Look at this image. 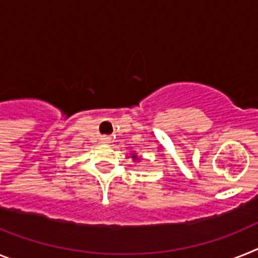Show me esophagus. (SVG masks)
I'll return each instance as SVG.
<instances>
[{
	"instance_id": "esophagus-1",
	"label": "esophagus",
	"mask_w": 258,
	"mask_h": 258,
	"mask_svg": "<svg viewBox=\"0 0 258 258\" xmlns=\"http://www.w3.org/2000/svg\"><path fill=\"white\" fill-rule=\"evenodd\" d=\"M111 142V139L109 136H102L101 138V143L102 144H109Z\"/></svg>"
}]
</instances>
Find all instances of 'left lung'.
Instances as JSON below:
<instances>
[{
	"instance_id": "obj_1",
	"label": "left lung",
	"mask_w": 258,
	"mask_h": 258,
	"mask_svg": "<svg viewBox=\"0 0 258 258\" xmlns=\"http://www.w3.org/2000/svg\"><path fill=\"white\" fill-rule=\"evenodd\" d=\"M131 158L134 160V162H135V161H140V160H139L138 154H136L135 152H132V153H131Z\"/></svg>"
}]
</instances>
